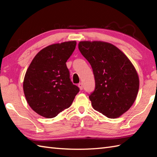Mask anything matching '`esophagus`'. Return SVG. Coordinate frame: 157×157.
<instances>
[{
  "instance_id": "1",
  "label": "esophagus",
  "mask_w": 157,
  "mask_h": 157,
  "mask_svg": "<svg viewBox=\"0 0 157 157\" xmlns=\"http://www.w3.org/2000/svg\"><path fill=\"white\" fill-rule=\"evenodd\" d=\"M78 86H79V89L83 90V84H82V83H79V84H78Z\"/></svg>"
}]
</instances>
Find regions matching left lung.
Returning <instances> with one entry per match:
<instances>
[{
	"label": "left lung",
	"mask_w": 157,
	"mask_h": 157,
	"mask_svg": "<svg viewBox=\"0 0 157 157\" xmlns=\"http://www.w3.org/2000/svg\"><path fill=\"white\" fill-rule=\"evenodd\" d=\"M78 48L94 75L95 89L89 95L93 108L109 118L119 117L128 111L138 94L139 78L134 65L108 42L82 41Z\"/></svg>",
	"instance_id": "8db88e82"
}]
</instances>
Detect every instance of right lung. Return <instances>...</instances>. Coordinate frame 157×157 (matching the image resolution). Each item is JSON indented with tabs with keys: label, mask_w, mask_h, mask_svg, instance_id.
Listing matches in <instances>:
<instances>
[{
	"label": "right lung",
	"mask_w": 157,
	"mask_h": 157,
	"mask_svg": "<svg viewBox=\"0 0 157 157\" xmlns=\"http://www.w3.org/2000/svg\"><path fill=\"white\" fill-rule=\"evenodd\" d=\"M75 46V41H69L43 48L25 73L23 86L26 101L44 117L53 118L69 108L79 91L66 65Z\"/></svg>",
	"instance_id": "obj_1"
}]
</instances>
